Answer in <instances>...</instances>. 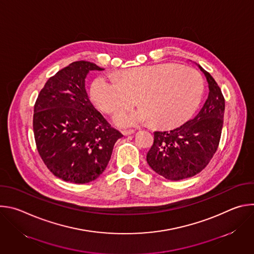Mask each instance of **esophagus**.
Masks as SVG:
<instances>
[{
    "label": "esophagus",
    "mask_w": 254,
    "mask_h": 254,
    "mask_svg": "<svg viewBox=\"0 0 254 254\" xmlns=\"http://www.w3.org/2000/svg\"><path fill=\"white\" fill-rule=\"evenodd\" d=\"M134 132V130H132V129H127V130H123L122 131V133L124 134V135H129V134H132Z\"/></svg>",
    "instance_id": "1"
}]
</instances>
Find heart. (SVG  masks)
Segmentation results:
<instances>
[{
    "mask_svg": "<svg viewBox=\"0 0 254 254\" xmlns=\"http://www.w3.org/2000/svg\"><path fill=\"white\" fill-rule=\"evenodd\" d=\"M204 84L194 68L177 64H153L129 68L120 77L100 75L91 85L95 104L107 114L137 101L141 107L118 113L120 127L143 125L152 120L158 127H172L185 123L201 101Z\"/></svg>",
    "mask_w": 254,
    "mask_h": 254,
    "instance_id": "obj_1",
    "label": "heart"
}]
</instances>
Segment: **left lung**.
I'll use <instances>...</instances> for the list:
<instances>
[{
	"label": "left lung",
	"mask_w": 254,
	"mask_h": 254,
	"mask_svg": "<svg viewBox=\"0 0 254 254\" xmlns=\"http://www.w3.org/2000/svg\"><path fill=\"white\" fill-rule=\"evenodd\" d=\"M209 87L208 98L199 114L183 126L154 132V143L147 154L149 166L171 181L200 173L218 148L223 127L225 100L209 72L197 64Z\"/></svg>",
	"instance_id": "obj_1"
}]
</instances>
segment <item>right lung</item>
<instances>
[{
    "instance_id": "1",
    "label": "right lung",
    "mask_w": 254,
    "mask_h": 254,
    "mask_svg": "<svg viewBox=\"0 0 254 254\" xmlns=\"http://www.w3.org/2000/svg\"><path fill=\"white\" fill-rule=\"evenodd\" d=\"M100 68L88 61L72 62L50 77L34 106L33 129L44 164L63 181H94L111 160L123 134L111 127L89 100L85 78Z\"/></svg>"
}]
</instances>
